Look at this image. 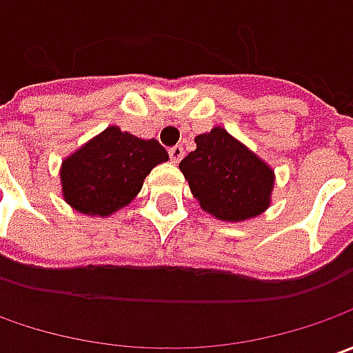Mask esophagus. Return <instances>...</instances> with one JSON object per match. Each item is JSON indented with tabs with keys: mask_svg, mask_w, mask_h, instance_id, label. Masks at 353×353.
I'll list each match as a JSON object with an SVG mask.
<instances>
[{
	"mask_svg": "<svg viewBox=\"0 0 353 353\" xmlns=\"http://www.w3.org/2000/svg\"><path fill=\"white\" fill-rule=\"evenodd\" d=\"M169 157L172 163H181L184 157V147L183 145H174V147H170L169 149Z\"/></svg>",
	"mask_w": 353,
	"mask_h": 353,
	"instance_id": "obj_1",
	"label": "esophagus"
}]
</instances>
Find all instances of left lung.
I'll return each instance as SVG.
<instances>
[{
    "label": "left lung",
    "mask_w": 353,
    "mask_h": 353,
    "mask_svg": "<svg viewBox=\"0 0 353 353\" xmlns=\"http://www.w3.org/2000/svg\"><path fill=\"white\" fill-rule=\"evenodd\" d=\"M179 165L200 208L222 222H245L271 206L275 170L248 145L216 125Z\"/></svg>",
    "instance_id": "1"
}]
</instances>
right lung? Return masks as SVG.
<instances>
[{
  "mask_svg": "<svg viewBox=\"0 0 353 353\" xmlns=\"http://www.w3.org/2000/svg\"><path fill=\"white\" fill-rule=\"evenodd\" d=\"M165 161L169 153L157 139L110 125L62 161V198L84 216L108 218L131 204L145 176Z\"/></svg>",
  "mask_w": 353,
  "mask_h": 353,
  "instance_id": "right-lung-1",
  "label": "right lung"
}]
</instances>
